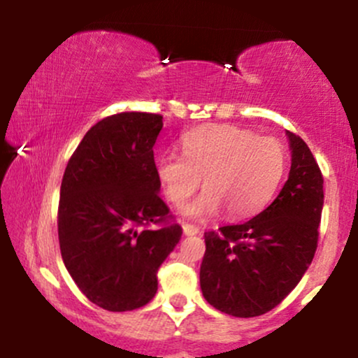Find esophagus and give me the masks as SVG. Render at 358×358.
Segmentation results:
<instances>
[{"instance_id":"obj_1","label":"esophagus","mask_w":358,"mask_h":358,"mask_svg":"<svg viewBox=\"0 0 358 358\" xmlns=\"http://www.w3.org/2000/svg\"><path fill=\"white\" fill-rule=\"evenodd\" d=\"M183 234H185V236H196V234H200V229L196 227V225L187 224V222H185V224H183Z\"/></svg>"}]
</instances>
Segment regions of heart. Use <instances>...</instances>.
I'll use <instances>...</instances> for the list:
<instances>
[{
  "label": "heart",
  "instance_id": "heart-1",
  "mask_svg": "<svg viewBox=\"0 0 358 358\" xmlns=\"http://www.w3.org/2000/svg\"><path fill=\"white\" fill-rule=\"evenodd\" d=\"M182 150L183 156H162L156 175L175 207H182L203 178L202 196L187 207L193 219H205L222 208L234 220L256 215L285 176L287 156L282 143L244 127L200 126L183 138Z\"/></svg>",
  "mask_w": 358,
  "mask_h": 358
}]
</instances>
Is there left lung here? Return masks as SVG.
Wrapping results in <instances>:
<instances>
[{
    "label": "left lung",
    "mask_w": 358,
    "mask_h": 358,
    "mask_svg": "<svg viewBox=\"0 0 358 358\" xmlns=\"http://www.w3.org/2000/svg\"><path fill=\"white\" fill-rule=\"evenodd\" d=\"M289 178L274 202L244 224L205 232L200 287L213 308L239 318L264 315L306 273L318 248L323 175L310 148L287 131Z\"/></svg>",
    "instance_id": "obj_1"
}]
</instances>
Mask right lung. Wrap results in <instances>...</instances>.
<instances>
[{
    "mask_svg": "<svg viewBox=\"0 0 358 358\" xmlns=\"http://www.w3.org/2000/svg\"><path fill=\"white\" fill-rule=\"evenodd\" d=\"M153 113H119L94 124L65 168L59 202L64 264L79 289L108 311L150 303L158 269L182 239L159 199Z\"/></svg>",
    "mask_w": 358,
    "mask_h": 358,
    "instance_id": "add662e5",
    "label": "right lung"
}]
</instances>
